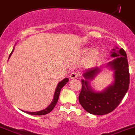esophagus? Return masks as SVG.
<instances>
[{"mask_svg":"<svg viewBox=\"0 0 135 135\" xmlns=\"http://www.w3.org/2000/svg\"><path fill=\"white\" fill-rule=\"evenodd\" d=\"M78 76H79V74L77 73H76V72H73V73H72L71 74H70V78H71V79H74V78H78Z\"/></svg>","mask_w":135,"mask_h":135,"instance_id":"esophagus-1","label":"esophagus"}]
</instances>
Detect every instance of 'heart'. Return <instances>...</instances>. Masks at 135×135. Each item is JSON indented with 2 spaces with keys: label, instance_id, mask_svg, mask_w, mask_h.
<instances>
[{
  "label": "heart",
  "instance_id": "heart-1",
  "mask_svg": "<svg viewBox=\"0 0 135 135\" xmlns=\"http://www.w3.org/2000/svg\"><path fill=\"white\" fill-rule=\"evenodd\" d=\"M84 53H87L85 57L84 62L87 66H92L98 61L99 57V51L97 48H88L84 49Z\"/></svg>",
  "mask_w": 135,
  "mask_h": 135
}]
</instances>
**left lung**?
Listing matches in <instances>:
<instances>
[{
    "label": "left lung",
    "mask_w": 135,
    "mask_h": 135,
    "mask_svg": "<svg viewBox=\"0 0 135 135\" xmlns=\"http://www.w3.org/2000/svg\"><path fill=\"white\" fill-rule=\"evenodd\" d=\"M112 57H115L108 64L115 70L114 83L101 92H95L89 86L88 80L100 71L98 67L90 68L83 74L82 90L78 100L82 108L93 115H102L113 112L119 105L129 86V71L127 54L123 48L113 49Z\"/></svg>",
    "instance_id": "8db88e82"
}]
</instances>
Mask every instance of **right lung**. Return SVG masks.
Instances as JSON below:
<instances>
[{"label":"right lung","mask_w":135,"mask_h":135,"mask_svg":"<svg viewBox=\"0 0 135 135\" xmlns=\"http://www.w3.org/2000/svg\"><path fill=\"white\" fill-rule=\"evenodd\" d=\"M12 52H13V50L11 52V53L10 54V55H9V57L11 56ZM68 82H69V79L66 78H65L64 80H62V81H61V82L58 84V85H57V88H56L55 91L54 98H53V102H52L51 103L50 105H49L47 108H45V109L40 111V112H25V111H23V112L26 113H28V114L34 115H46L47 114V113H50V112L53 110V108H55L56 104H57V101H58V99H59V97L60 91H61V89H62V88L63 87V86H65Z\"/></svg>","instance_id":"add662e5"}]
</instances>
